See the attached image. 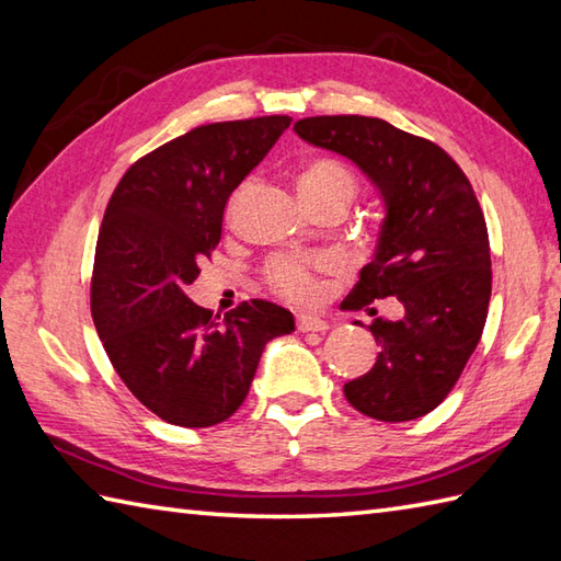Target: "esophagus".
<instances>
[{
  "label": "esophagus",
  "instance_id": "esophagus-1",
  "mask_svg": "<svg viewBox=\"0 0 561 561\" xmlns=\"http://www.w3.org/2000/svg\"><path fill=\"white\" fill-rule=\"evenodd\" d=\"M329 321L319 314H297V331L309 333V331H327Z\"/></svg>",
  "mask_w": 561,
  "mask_h": 561
}]
</instances>
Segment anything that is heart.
I'll return each instance as SVG.
<instances>
[{
  "label": "heart",
  "instance_id": "obj_1",
  "mask_svg": "<svg viewBox=\"0 0 561 561\" xmlns=\"http://www.w3.org/2000/svg\"><path fill=\"white\" fill-rule=\"evenodd\" d=\"M247 192V184L234 192L230 208L242 202ZM297 192L305 204L319 202V198H331V196H343L351 198L355 192V180L351 172H347L341 163L335 160L321 158L312 160V163L305 165L300 175H297ZM314 264L302 256L283 254L271 259L264 268V278L273 293H278L285 300L293 302H307L312 300L317 293V283L312 276Z\"/></svg>",
  "mask_w": 561,
  "mask_h": 561
}]
</instances>
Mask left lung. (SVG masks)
<instances>
[{"label": "left lung", "instance_id": "8db88e82", "mask_svg": "<svg viewBox=\"0 0 561 561\" xmlns=\"http://www.w3.org/2000/svg\"><path fill=\"white\" fill-rule=\"evenodd\" d=\"M295 134L355 163L383 204L375 259L345 302L369 314L386 297L403 305L396 321L369 323L379 355L343 386L347 403L381 422L427 415L454 389L488 319L490 240L478 196L437 144L383 119L307 117Z\"/></svg>", "mask_w": 561, "mask_h": 561}]
</instances>
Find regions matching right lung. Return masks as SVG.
I'll return each mask as SVG.
<instances>
[{
	"mask_svg": "<svg viewBox=\"0 0 561 561\" xmlns=\"http://www.w3.org/2000/svg\"><path fill=\"white\" fill-rule=\"evenodd\" d=\"M293 117L216 122L124 172L98 234L91 312L119 379L160 420L210 427L242 405L268 341L295 319L266 300L226 319L190 300L198 264L220 242L230 194Z\"/></svg>",
	"mask_w": 561,
	"mask_h": 561,
	"instance_id": "right-lung-1",
	"label": "right lung"
}]
</instances>
